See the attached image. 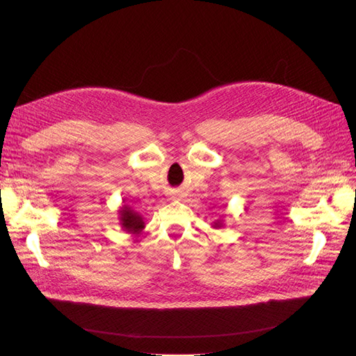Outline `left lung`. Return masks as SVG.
Here are the masks:
<instances>
[{
	"mask_svg": "<svg viewBox=\"0 0 356 356\" xmlns=\"http://www.w3.org/2000/svg\"><path fill=\"white\" fill-rule=\"evenodd\" d=\"M213 227H222V222L218 220V221H215L213 222Z\"/></svg>",
	"mask_w": 356,
	"mask_h": 356,
	"instance_id": "left-lung-1",
	"label": "left lung"
}]
</instances>
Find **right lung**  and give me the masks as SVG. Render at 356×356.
Listing matches in <instances>:
<instances>
[{"label": "right lung", "mask_w": 356, "mask_h": 356, "mask_svg": "<svg viewBox=\"0 0 356 356\" xmlns=\"http://www.w3.org/2000/svg\"><path fill=\"white\" fill-rule=\"evenodd\" d=\"M118 213H120V224L124 232L131 234H139L145 227V222L141 215L135 212L131 207H129V204L124 203L123 208L118 211Z\"/></svg>", "instance_id": "add662e5"}]
</instances>
